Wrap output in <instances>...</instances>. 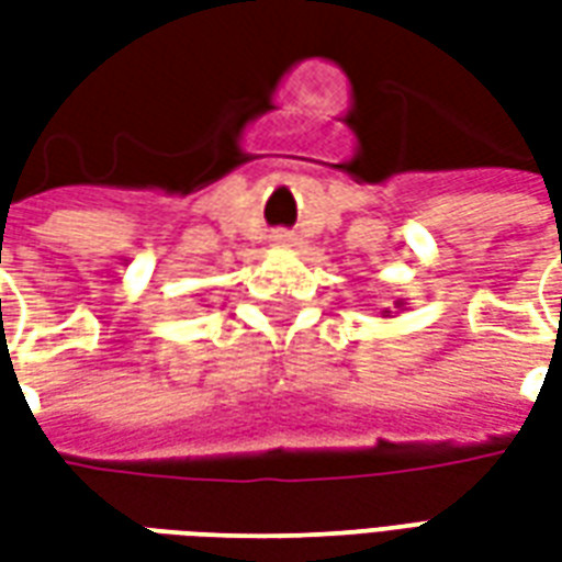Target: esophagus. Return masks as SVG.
Instances as JSON below:
<instances>
[{
  "mask_svg": "<svg viewBox=\"0 0 562 562\" xmlns=\"http://www.w3.org/2000/svg\"><path fill=\"white\" fill-rule=\"evenodd\" d=\"M273 240H277V244H289L292 237H289V234H285V232H277V234H273Z\"/></svg>",
  "mask_w": 562,
  "mask_h": 562,
  "instance_id": "esophagus-1",
  "label": "esophagus"
}]
</instances>
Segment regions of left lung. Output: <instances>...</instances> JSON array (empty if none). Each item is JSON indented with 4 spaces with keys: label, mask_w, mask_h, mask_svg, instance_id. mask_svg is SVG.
Instances as JSON below:
<instances>
[{
    "label": "left lung",
    "mask_w": 562,
    "mask_h": 562,
    "mask_svg": "<svg viewBox=\"0 0 562 562\" xmlns=\"http://www.w3.org/2000/svg\"><path fill=\"white\" fill-rule=\"evenodd\" d=\"M397 306H401V301H397ZM385 313H391V310H385Z\"/></svg>",
    "instance_id": "8db88e82"
}]
</instances>
